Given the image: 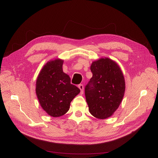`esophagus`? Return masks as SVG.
I'll use <instances>...</instances> for the list:
<instances>
[{
  "label": "esophagus",
  "instance_id": "obj_1",
  "mask_svg": "<svg viewBox=\"0 0 158 158\" xmlns=\"http://www.w3.org/2000/svg\"><path fill=\"white\" fill-rule=\"evenodd\" d=\"M78 87L79 88V89L81 90V93H83V90H84V86L82 84H80L78 85Z\"/></svg>",
  "mask_w": 158,
  "mask_h": 158
}]
</instances>
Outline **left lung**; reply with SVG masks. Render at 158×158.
<instances>
[{
  "instance_id": "obj_1",
  "label": "left lung",
  "mask_w": 158,
  "mask_h": 158,
  "mask_svg": "<svg viewBox=\"0 0 158 158\" xmlns=\"http://www.w3.org/2000/svg\"><path fill=\"white\" fill-rule=\"evenodd\" d=\"M93 77L85 86V94L90 113L104 119L112 115L123 98L125 83L119 65L108 58L93 62Z\"/></svg>"
}]
</instances>
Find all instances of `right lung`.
Wrapping results in <instances>:
<instances>
[{
	"instance_id": "obj_1",
	"label": "right lung",
	"mask_w": 158,
	"mask_h": 158,
	"mask_svg": "<svg viewBox=\"0 0 158 158\" xmlns=\"http://www.w3.org/2000/svg\"><path fill=\"white\" fill-rule=\"evenodd\" d=\"M64 61H50L40 71L36 82V94L43 109L50 116L57 118L69 109L70 103L80 93L71 83L69 75L63 72Z\"/></svg>"
}]
</instances>
